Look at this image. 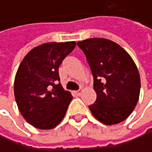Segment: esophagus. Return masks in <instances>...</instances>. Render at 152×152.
Listing matches in <instances>:
<instances>
[{"label": "esophagus", "mask_w": 152, "mask_h": 152, "mask_svg": "<svg viewBox=\"0 0 152 152\" xmlns=\"http://www.w3.org/2000/svg\"><path fill=\"white\" fill-rule=\"evenodd\" d=\"M81 93H82V90H78V91H76V94L77 96H80Z\"/></svg>", "instance_id": "34e87169"}]
</instances>
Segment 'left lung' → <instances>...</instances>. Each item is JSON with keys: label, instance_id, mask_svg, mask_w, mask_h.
Listing matches in <instances>:
<instances>
[{"label": "left lung", "instance_id": "left-lung-1", "mask_svg": "<svg viewBox=\"0 0 152 152\" xmlns=\"http://www.w3.org/2000/svg\"><path fill=\"white\" fill-rule=\"evenodd\" d=\"M77 46L93 76L97 99L89 106L91 113L106 125L123 121L135 109L140 94V76L134 61L121 46L106 39H89Z\"/></svg>", "mask_w": 152, "mask_h": 152}]
</instances>
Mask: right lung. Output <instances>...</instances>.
Segmentation results:
<instances>
[{"label":"right lung","mask_w":152,"mask_h":152,"mask_svg":"<svg viewBox=\"0 0 152 152\" xmlns=\"http://www.w3.org/2000/svg\"><path fill=\"white\" fill-rule=\"evenodd\" d=\"M76 42H50L30 51L15 78V101L23 118L39 129L57 126L73 97L60 82L59 67L75 48Z\"/></svg>","instance_id":"obj_1"}]
</instances>
